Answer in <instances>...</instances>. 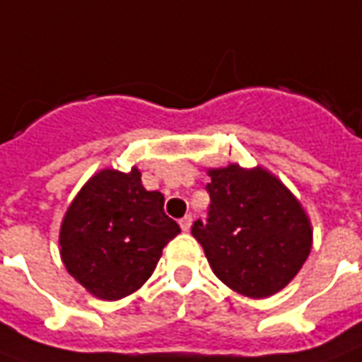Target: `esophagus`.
Segmentation results:
<instances>
[{"label":"esophagus","mask_w":362,"mask_h":362,"mask_svg":"<svg viewBox=\"0 0 362 362\" xmlns=\"http://www.w3.org/2000/svg\"><path fill=\"white\" fill-rule=\"evenodd\" d=\"M179 226H181V229H183V231H189V229H191V226H192V216H191V214L183 216V218L179 220Z\"/></svg>","instance_id":"esophagus-1"}]
</instances>
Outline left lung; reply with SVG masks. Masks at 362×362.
<instances>
[{
	"label": "left lung",
	"mask_w": 362,
	"mask_h": 362,
	"mask_svg": "<svg viewBox=\"0 0 362 362\" xmlns=\"http://www.w3.org/2000/svg\"><path fill=\"white\" fill-rule=\"evenodd\" d=\"M206 221L192 223L214 274L233 291L262 299L291 281L313 247L299 200L262 168L210 170Z\"/></svg>",
	"instance_id": "8db88e82"
}]
</instances>
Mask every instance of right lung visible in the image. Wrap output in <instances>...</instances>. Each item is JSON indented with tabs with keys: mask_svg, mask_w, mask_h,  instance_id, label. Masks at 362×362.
Instances as JSON below:
<instances>
[{
	"mask_svg": "<svg viewBox=\"0 0 362 362\" xmlns=\"http://www.w3.org/2000/svg\"><path fill=\"white\" fill-rule=\"evenodd\" d=\"M179 231L163 212V194L146 191L136 168L104 170L84 185L63 218V264L92 295L121 299L152 276Z\"/></svg>",
	"mask_w": 362,
	"mask_h": 362,
	"instance_id": "1",
	"label": "right lung"
}]
</instances>
